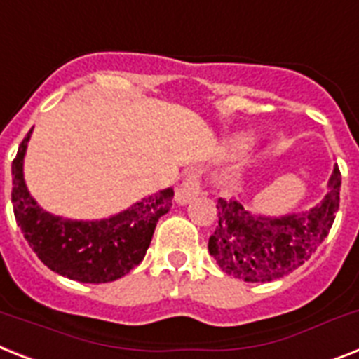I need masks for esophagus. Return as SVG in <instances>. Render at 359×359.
<instances>
[{"instance_id": "esophagus-1", "label": "esophagus", "mask_w": 359, "mask_h": 359, "mask_svg": "<svg viewBox=\"0 0 359 359\" xmlns=\"http://www.w3.org/2000/svg\"><path fill=\"white\" fill-rule=\"evenodd\" d=\"M203 188H201V171L199 170H191L186 179L182 180V184L177 188V194H175V199L180 205H186L191 199H195L197 195H201Z\"/></svg>"}]
</instances>
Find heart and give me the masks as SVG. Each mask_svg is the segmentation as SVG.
Segmentation results:
<instances>
[{"label": "heart", "instance_id": "obj_1", "mask_svg": "<svg viewBox=\"0 0 359 359\" xmlns=\"http://www.w3.org/2000/svg\"><path fill=\"white\" fill-rule=\"evenodd\" d=\"M241 145H243V140H234V142H232V147H234V149H240Z\"/></svg>", "mask_w": 359, "mask_h": 359}]
</instances>
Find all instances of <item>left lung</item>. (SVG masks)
<instances>
[{
	"label": "left lung",
	"mask_w": 359,
	"mask_h": 359,
	"mask_svg": "<svg viewBox=\"0 0 359 359\" xmlns=\"http://www.w3.org/2000/svg\"><path fill=\"white\" fill-rule=\"evenodd\" d=\"M341 171L334 168L328 194L310 212L275 217L250 215L238 201L217 199V226L208 250L226 275L271 282L301 267L330 232L339 208Z\"/></svg>",
	"instance_id": "1"
}]
</instances>
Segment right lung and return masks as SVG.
<instances>
[{"label": "right lung", "instance_id": "add662e5", "mask_svg": "<svg viewBox=\"0 0 359 359\" xmlns=\"http://www.w3.org/2000/svg\"><path fill=\"white\" fill-rule=\"evenodd\" d=\"M22 140L13 160V208L23 238L36 256L58 275L86 284H103L127 275L144 260L154 226L170 210L173 189L149 195L104 221H66L43 212L23 182Z\"/></svg>", "mask_w": 359, "mask_h": 359}]
</instances>
